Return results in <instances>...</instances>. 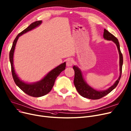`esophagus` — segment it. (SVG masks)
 Returning a JSON list of instances; mask_svg holds the SVG:
<instances>
[{"label": "esophagus", "mask_w": 131, "mask_h": 131, "mask_svg": "<svg viewBox=\"0 0 131 131\" xmlns=\"http://www.w3.org/2000/svg\"><path fill=\"white\" fill-rule=\"evenodd\" d=\"M74 63V60L72 58H69L67 60L66 65L67 66H72Z\"/></svg>", "instance_id": "obj_1"}]
</instances>
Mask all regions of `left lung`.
<instances>
[{
  "label": "left lung",
  "mask_w": 131,
  "mask_h": 131,
  "mask_svg": "<svg viewBox=\"0 0 131 131\" xmlns=\"http://www.w3.org/2000/svg\"><path fill=\"white\" fill-rule=\"evenodd\" d=\"M104 38L107 40H112L116 45L117 47V49L118 50L119 54V67H120V76L117 79L113 85L110 87L107 90L105 91H97L94 90L93 88L89 86L86 82L84 81L83 77H82V73L79 68L75 66H73V69L75 72L74 79V84L77 90L79 93L83 97L86 98L90 99L97 100L99 99L104 96L106 95L112 91L118 85L119 80L121 78V75L122 72V66L123 63V55L121 51L118 39H117L113 34L110 33L107 30L104 29Z\"/></svg>",
  "instance_id": "8db88e82"
}]
</instances>
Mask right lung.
I'll return each mask as SVG.
<instances>
[{"instance_id": "add662e5", "label": "right lung", "mask_w": 131, "mask_h": 131, "mask_svg": "<svg viewBox=\"0 0 131 131\" xmlns=\"http://www.w3.org/2000/svg\"><path fill=\"white\" fill-rule=\"evenodd\" d=\"M41 23H42L41 20H38V21L34 22L31 24L25 30L20 32L16 36L15 40H14L12 48L9 52V60L10 62L12 74L14 81L15 84L24 93L33 97H42V96H43L49 93L51 90L54 85L55 80L60 74V73L65 69L66 67V63L60 64L50 71L43 79L33 84H27L25 82L20 81L17 77V75L15 72L13 65V55L17 41L19 37L22 35L23 34L35 28Z\"/></svg>"}]
</instances>
